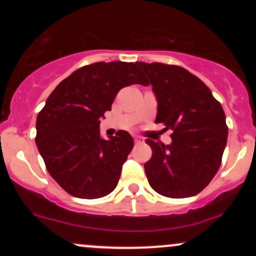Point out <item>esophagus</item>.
<instances>
[{
    "label": "esophagus",
    "mask_w": 256,
    "mask_h": 256,
    "mask_svg": "<svg viewBox=\"0 0 256 256\" xmlns=\"http://www.w3.org/2000/svg\"><path fill=\"white\" fill-rule=\"evenodd\" d=\"M144 142V141L142 138H138V136H136V138H135V144H141Z\"/></svg>",
    "instance_id": "34e87169"
}]
</instances>
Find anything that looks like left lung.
<instances>
[{"instance_id":"8db88e82","label":"left lung","mask_w":256,"mask_h":256,"mask_svg":"<svg viewBox=\"0 0 256 256\" xmlns=\"http://www.w3.org/2000/svg\"><path fill=\"white\" fill-rule=\"evenodd\" d=\"M156 94V124L172 130V144L147 138L152 157L144 164L150 186L168 198L198 194L222 164L228 138L220 102L198 76L164 63H138Z\"/></svg>"}]
</instances>
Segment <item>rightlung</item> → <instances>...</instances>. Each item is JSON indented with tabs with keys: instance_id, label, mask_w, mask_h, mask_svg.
<instances>
[{
	"instance_id": "obj_1",
	"label": "right lung",
	"mask_w": 256,
	"mask_h": 256,
	"mask_svg": "<svg viewBox=\"0 0 256 256\" xmlns=\"http://www.w3.org/2000/svg\"><path fill=\"white\" fill-rule=\"evenodd\" d=\"M131 84L147 85L138 63L89 64L59 82L38 114V151L49 174L69 194L95 200L118 186L134 140L124 130L105 140L99 125L116 94Z\"/></svg>"
}]
</instances>
